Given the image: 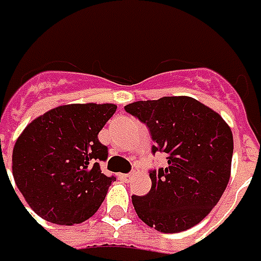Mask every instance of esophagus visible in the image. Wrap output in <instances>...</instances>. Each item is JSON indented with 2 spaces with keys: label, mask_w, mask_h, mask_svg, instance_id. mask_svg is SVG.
I'll list each match as a JSON object with an SVG mask.
<instances>
[{
  "label": "esophagus",
  "mask_w": 261,
  "mask_h": 261,
  "mask_svg": "<svg viewBox=\"0 0 261 261\" xmlns=\"http://www.w3.org/2000/svg\"><path fill=\"white\" fill-rule=\"evenodd\" d=\"M118 178L121 179V180H124V182H130L133 178V175L130 174H120L118 175Z\"/></svg>",
  "instance_id": "1"
}]
</instances>
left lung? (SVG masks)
Listing matches in <instances>:
<instances>
[{
    "label": "left lung",
    "instance_id": "obj_1",
    "mask_svg": "<svg viewBox=\"0 0 261 261\" xmlns=\"http://www.w3.org/2000/svg\"><path fill=\"white\" fill-rule=\"evenodd\" d=\"M147 124L152 152L167 153L166 168L151 171L149 193L132 202L137 216L162 233L199 224L222 197L230 178L233 135L220 114L186 95L125 106Z\"/></svg>",
    "mask_w": 261,
    "mask_h": 261
}]
</instances>
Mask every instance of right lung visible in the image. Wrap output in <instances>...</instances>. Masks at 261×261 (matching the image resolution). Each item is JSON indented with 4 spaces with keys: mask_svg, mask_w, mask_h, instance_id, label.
<instances>
[{
    "mask_svg": "<svg viewBox=\"0 0 261 261\" xmlns=\"http://www.w3.org/2000/svg\"><path fill=\"white\" fill-rule=\"evenodd\" d=\"M114 103H70L29 122L14 144V182L29 207L58 225L81 224L99 209L114 176L102 174L108 147L98 133Z\"/></svg>",
    "mask_w": 261,
    "mask_h": 261,
    "instance_id": "obj_1",
    "label": "right lung"
}]
</instances>
